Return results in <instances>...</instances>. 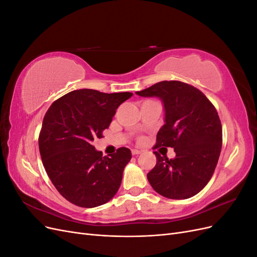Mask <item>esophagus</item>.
Here are the masks:
<instances>
[{
  "instance_id": "obj_1",
  "label": "esophagus",
  "mask_w": 257,
  "mask_h": 257,
  "mask_svg": "<svg viewBox=\"0 0 257 257\" xmlns=\"http://www.w3.org/2000/svg\"><path fill=\"white\" fill-rule=\"evenodd\" d=\"M142 151L141 150H137V149H132V154L136 155V154H141Z\"/></svg>"
}]
</instances>
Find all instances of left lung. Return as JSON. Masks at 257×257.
I'll return each instance as SVG.
<instances>
[{
	"label": "left lung",
	"instance_id": "obj_1",
	"mask_svg": "<svg viewBox=\"0 0 257 257\" xmlns=\"http://www.w3.org/2000/svg\"><path fill=\"white\" fill-rule=\"evenodd\" d=\"M158 96L165 108V124L157 135L159 147L174 148L176 157H161L147 178L155 192L172 199L196 195L211 179L222 148V124L203 92L182 81H161L136 92Z\"/></svg>",
	"mask_w": 257,
	"mask_h": 257
}]
</instances>
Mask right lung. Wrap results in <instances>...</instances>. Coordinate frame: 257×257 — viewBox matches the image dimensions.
<instances>
[{
  "label": "right lung",
  "mask_w": 257,
  "mask_h": 257,
  "mask_svg": "<svg viewBox=\"0 0 257 257\" xmlns=\"http://www.w3.org/2000/svg\"><path fill=\"white\" fill-rule=\"evenodd\" d=\"M132 95L76 90L54 100L46 112L38 137L40 153L54 188L69 203L94 208L118 192L131 150L122 147L103 157L92 142L103 137L116 108Z\"/></svg>",
  "instance_id": "obj_1"
}]
</instances>
